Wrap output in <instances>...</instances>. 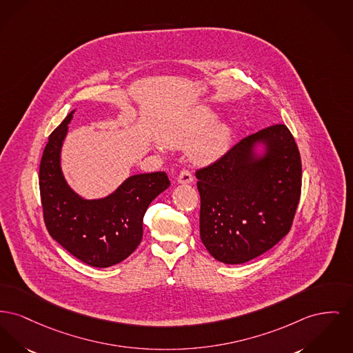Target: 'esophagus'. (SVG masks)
I'll return each mask as SVG.
<instances>
[{
    "instance_id": "1",
    "label": "esophagus",
    "mask_w": 353,
    "mask_h": 353,
    "mask_svg": "<svg viewBox=\"0 0 353 353\" xmlns=\"http://www.w3.org/2000/svg\"><path fill=\"white\" fill-rule=\"evenodd\" d=\"M177 181L180 184H190V183H193V176L188 169H183L177 177Z\"/></svg>"
}]
</instances>
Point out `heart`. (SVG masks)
<instances>
[{"instance_id": "b5f03b06", "label": "heart", "mask_w": 353, "mask_h": 353, "mask_svg": "<svg viewBox=\"0 0 353 353\" xmlns=\"http://www.w3.org/2000/svg\"><path fill=\"white\" fill-rule=\"evenodd\" d=\"M216 114L204 105L183 113L164 130L161 139L170 146L190 144L192 157L197 163H210L221 157L230 145V128L214 123Z\"/></svg>"}]
</instances>
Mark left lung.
Wrapping results in <instances>:
<instances>
[{
  "label": "left lung",
  "instance_id": "obj_1",
  "mask_svg": "<svg viewBox=\"0 0 353 353\" xmlns=\"http://www.w3.org/2000/svg\"><path fill=\"white\" fill-rule=\"evenodd\" d=\"M259 142L266 145L263 157L254 153ZM196 177L200 236L216 260L247 263L288 234L301 194V159L285 125L244 137Z\"/></svg>",
  "mask_w": 353,
  "mask_h": 353
}]
</instances>
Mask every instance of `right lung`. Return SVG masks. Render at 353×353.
I'll return each mask as SVG.
<instances>
[{
  "mask_svg": "<svg viewBox=\"0 0 353 353\" xmlns=\"http://www.w3.org/2000/svg\"><path fill=\"white\" fill-rule=\"evenodd\" d=\"M73 112L52 132L42 153L39 179L43 221L49 234L76 259L106 268L139 247L146 209L170 181L165 172L134 174L108 197L83 200L68 187L60 166Z\"/></svg>",
  "mask_w": 353,
  "mask_h": 353,
  "instance_id": "obj_1",
  "label": "right lung"
}]
</instances>
